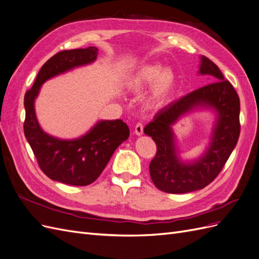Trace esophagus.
<instances>
[{
	"label": "esophagus",
	"instance_id": "1",
	"mask_svg": "<svg viewBox=\"0 0 259 259\" xmlns=\"http://www.w3.org/2000/svg\"><path fill=\"white\" fill-rule=\"evenodd\" d=\"M134 133L137 135V136H142L144 134V126L142 123H138L136 124L135 126V130H134Z\"/></svg>",
	"mask_w": 259,
	"mask_h": 259
}]
</instances>
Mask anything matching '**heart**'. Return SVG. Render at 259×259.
Listing matches in <instances>:
<instances>
[{
  "label": "heart",
  "mask_w": 259,
  "mask_h": 259,
  "mask_svg": "<svg viewBox=\"0 0 259 259\" xmlns=\"http://www.w3.org/2000/svg\"><path fill=\"white\" fill-rule=\"evenodd\" d=\"M177 76L171 68H163L158 64H148L139 67L126 79V86L131 92L140 93L150 86L146 97V104L156 106L166 100L174 92Z\"/></svg>",
  "instance_id": "obj_1"
}]
</instances>
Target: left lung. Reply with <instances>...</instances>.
Listing matches in <instances>:
<instances>
[{"label":"left lung","mask_w":259,"mask_h":259,"mask_svg":"<svg viewBox=\"0 0 259 259\" xmlns=\"http://www.w3.org/2000/svg\"><path fill=\"white\" fill-rule=\"evenodd\" d=\"M198 74L209 76L211 83L163 108L144 130L158 148L149 165L150 176L164 192L188 193L206 187L221 173L240 136V99L236 90L205 56H200ZM197 111H210L214 123L205 150L188 160L180 155L174 125L183 116Z\"/></svg>","instance_id":"obj_1"}]
</instances>
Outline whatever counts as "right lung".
Masks as SVG:
<instances>
[{
    "instance_id": "1",
    "label": "right lung",
    "mask_w": 259,
    "mask_h": 259,
    "mask_svg": "<svg viewBox=\"0 0 259 259\" xmlns=\"http://www.w3.org/2000/svg\"><path fill=\"white\" fill-rule=\"evenodd\" d=\"M98 49L62 51L45 62L25 95V136L44 174L55 182L88 186L99 177L113 152L130 137V128L122 120H99L84 135L65 139L46 133L35 113V99L42 85L53 77L75 68L93 64Z\"/></svg>"
}]
</instances>
